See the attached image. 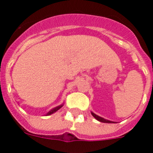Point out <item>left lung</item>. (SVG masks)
Instances as JSON below:
<instances>
[{
    "label": "left lung",
    "mask_w": 153,
    "mask_h": 153,
    "mask_svg": "<svg viewBox=\"0 0 153 153\" xmlns=\"http://www.w3.org/2000/svg\"><path fill=\"white\" fill-rule=\"evenodd\" d=\"M91 114H92V116H93L95 118H96V120H99V121H100V122H102V123H114V122H113V121H110V120H106V119H104V118L100 117L97 116L96 114H93V113H92V112H91Z\"/></svg>",
    "instance_id": "left-lung-1"
}]
</instances>
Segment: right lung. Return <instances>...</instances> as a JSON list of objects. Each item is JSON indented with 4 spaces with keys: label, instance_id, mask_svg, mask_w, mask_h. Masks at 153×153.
I'll return each mask as SVG.
<instances>
[{
    "label": "right lung",
    "instance_id": "obj_1",
    "mask_svg": "<svg viewBox=\"0 0 153 153\" xmlns=\"http://www.w3.org/2000/svg\"><path fill=\"white\" fill-rule=\"evenodd\" d=\"M62 106H63V105H60V106H57V107H55V108H53V110H51V111H49V112L47 113V115H51V114H53V113H54V112L57 111V110H58L59 109H61V107H62Z\"/></svg>",
    "mask_w": 153,
    "mask_h": 153
}]
</instances>
